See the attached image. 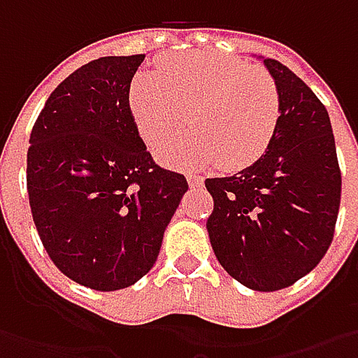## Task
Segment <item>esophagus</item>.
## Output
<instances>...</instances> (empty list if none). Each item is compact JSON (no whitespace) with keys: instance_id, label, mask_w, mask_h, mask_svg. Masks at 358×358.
Wrapping results in <instances>:
<instances>
[{"instance_id":"obj_1","label":"esophagus","mask_w":358,"mask_h":358,"mask_svg":"<svg viewBox=\"0 0 358 358\" xmlns=\"http://www.w3.org/2000/svg\"><path fill=\"white\" fill-rule=\"evenodd\" d=\"M187 181H189V185L191 187L203 185V177H199V175H187Z\"/></svg>"}]
</instances>
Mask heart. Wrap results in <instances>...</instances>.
<instances>
[{
  "mask_svg": "<svg viewBox=\"0 0 358 358\" xmlns=\"http://www.w3.org/2000/svg\"><path fill=\"white\" fill-rule=\"evenodd\" d=\"M161 76L139 71L129 87L135 127L151 149L187 127L197 135L159 151L171 167L195 169L221 163L239 171L267 151L277 131L281 101L275 81L249 63L209 51L165 57Z\"/></svg>",
  "mask_w": 358,
  "mask_h": 358,
  "instance_id": "obj_1",
  "label": "heart"
}]
</instances>
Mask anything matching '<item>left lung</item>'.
I'll return each mask as SVG.
<instances>
[{
  "instance_id": "1",
  "label": "left lung",
  "mask_w": 358,
  "mask_h": 358,
  "mask_svg": "<svg viewBox=\"0 0 358 358\" xmlns=\"http://www.w3.org/2000/svg\"><path fill=\"white\" fill-rule=\"evenodd\" d=\"M281 101L267 151L233 177L205 179L207 233L221 267L253 291H279L323 259L335 233L341 171L331 119L309 85L259 55Z\"/></svg>"
}]
</instances>
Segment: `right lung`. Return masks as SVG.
Segmentation results:
<instances>
[{
	"instance_id": "add662e5",
	"label": "right lung",
	"mask_w": 358,
	"mask_h": 358,
	"mask_svg": "<svg viewBox=\"0 0 358 358\" xmlns=\"http://www.w3.org/2000/svg\"><path fill=\"white\" fill-rule=\"evenodd\" d=\"M145 55L99 57L53 90L27 149L34 223L55 267L83 287L119 291L157 261L189 189L155 165L129 109Z\"/></svg>"
}]
</instances>
